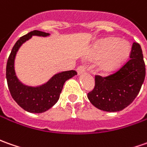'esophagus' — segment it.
<instances>
[{
    "label": "esophagus",
    "instance_id": "1",
    "mask_svg": "<svg viewBox=\"0 0 147 147\" xmlns=\"http://www.w3.org/2000/svg\"><path fill=\"white\" fill-rule=\"evenodd\" d=\"M85 71H86V69H85V67L84 66H80V67H78V68H77V73H78L79 76L84 74Z\"/></svg>",
    "mask_w": 147,
    "mask_h": 147
}]
</instances>
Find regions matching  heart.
I'll list each match as a JSON object with an SVG mask.
<instances>
[{
  "label": "heart",
  "instance_id": "1",
  "mask_svg": "<svg viewBox=\"0 0 147 147\" xmlns=\"http://www.w3.org/2000/svg\"><path fill=\"white\" fill-rule=\"evenodd\" d=\"M130 45L124 40L107 38L102 40L90 54V59L100 60L98 68L103 72L113 71L128 59Z\"/></svg>",
  "mask_w": 147,
  "mask_h": 147
}]
</instances>
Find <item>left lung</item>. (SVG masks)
I'll use <instances>...</instances> for the list:
<instances>
[{
	"label": "left lung",
	"instance_id": "obj_1",
	"mask_svg": "<svg viewBox=\"0 0 147 147\" xmlns=\"http://www.w3.org/2000/svg\"><path fill=\"white\" fill-rule=\"evenodd\" d=\"M146 68L140 45L134 42L130 59L118 71L107 77L95 76V87L88 94L89 102L104 111H122L133 102L144 82Z\"/></svg>",
	"mask_w": 147,
	"mask_h": 147
}]
</instances>
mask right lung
<instances>
[{"label": "right lung", "mask_w": 147, "mask_h": 147, "mask_svg": "<svg viewBox=\"0 0 147 147\" xmlns=\"http://www.w3.org/2000/svg\"><path fill=\"white\" fill-rule=\"evenodd\" d=\"M49 33L35 30L22 36L13 45L6 65L8 87L13 100L23 110L31 113H42L54 106L58 101L64 83L77 75L76 71H67L53 75L41 85L29 86L23 84L17 77L14 70V60L19 48L32 36H49Z\"/></svg>", "instance_id": "1"}]
</instances>
